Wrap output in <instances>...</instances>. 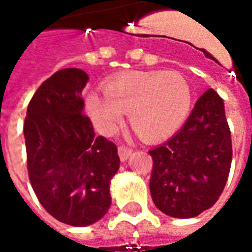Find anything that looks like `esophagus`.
<instances>
[{"mask_svg":"<svg viewBox=\"0 0 252 252\" xmlns=\"http://www.w3.org/2000/svg\"><path fill=\"white\" fill-rule=\"evenodd\" d=\"M119 157H120V159L124 162V160H126V159L129 158V155L132 154V150L129 147H126V146H119Z\"/></svg>","mask_w":252,"mask_h":252,"instance_id":"obj_1","label":"esophagus"}]
</instances>
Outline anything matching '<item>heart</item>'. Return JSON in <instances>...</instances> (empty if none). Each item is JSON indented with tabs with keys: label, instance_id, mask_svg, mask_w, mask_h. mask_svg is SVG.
<instances>
[{
	"label": "heart",
	"instance_id": "b5f03b06",
	"mask_svg": "<svg viewBox=\"0 0 252 252\" xmlns=\"http://www.w3.org/2000/svg\"><path fill=\"white\" fill-rule=\"evenodd\" d=\"M105 95L88 94L86 108L99 132L110 135L129 113L132 128L146 140H159L180 128L189 115L191 90L177 71H132L105 85Z\"/></svg>",
	"mask_w": 252,
	"mask_h": 252
}]
</instances>
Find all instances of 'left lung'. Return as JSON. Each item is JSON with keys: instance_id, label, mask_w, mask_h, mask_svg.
Segmentation results:
<instances>
[{"instance_id": "left-lung-1", "label": "left lung", "mask_w": 252, "mask_h": 252, "mask_svg": "<svg viewBox=\"0 0 252 252\" xmlns=\"http://www.w3.org/2000/svg\"><path fill=\"white\" fill-rule=\"evenodd\" d=\"M150 191L155 206L178 219L198 216L219 200L232 160L231 131L221 97L209 89L184 126L150 151Z\"/></svg>"}]
</instances>
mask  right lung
Here are the masks:
<instances>
[{"mask_svg":"<svg viewBox=\"0 0 252 252\" xmlns=\"http://www.w3.org/2000/svg\"><path fill=\"white\" fill-rule=\"evenodd\" d=\"M89 77L59 70L41 83L24 121L31 185L43 208L59 221L86 227L110 208V180L120 167L115 143L95 136L83 115Z\"/></svg>","mask_w":252,"mask_h":252,"instance_id":"1","label":"right lung"}]
</instances>
